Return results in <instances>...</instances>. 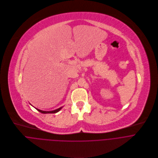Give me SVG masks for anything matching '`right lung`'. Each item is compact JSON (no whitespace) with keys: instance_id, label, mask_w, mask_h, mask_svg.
<instances>
[{"instance_id":"right-lung-1","label":"right lung","mask_w":158,"mask_h":158,"mask_svg":"<svg viewBox=\"0 0 158 158\" xmlns=\"http://www.w3.org/2000/svg\"><path fill=\"white\" fill-rule=\"evenodd\" d=\"M61 108L62 107H60V108H59V109H56V110H52V111H43V110H39V109H36L38 111H39L40 112H41V113H42V114H55V113H56V112H59L61 109Z\"/></svg>"}]
</instances>
